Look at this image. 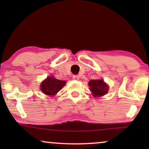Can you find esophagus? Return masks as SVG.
<instances>
[{
    "mask_svg": "<svg viewBox=\"0 0 149 149\" xmlns=\"http://www.w3.org/2000/svg\"><path fill=\"white\" fill-rule=\"evenodd\" d=\"M72 79H74V80H79V77L78 76V75H73L72 76Z\"/></svg>",
    "mask_w": 149,
    "mask_h": 149,
    "instance_id": "esophagus-1",
    "label": "esophagus"
}]
</instances>
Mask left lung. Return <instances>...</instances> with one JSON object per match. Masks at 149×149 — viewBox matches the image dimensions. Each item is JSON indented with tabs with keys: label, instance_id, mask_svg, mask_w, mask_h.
Returning a JSON list of instances; mask_svg holds the SVG:
<instances>
[{
	"label": "left lung",
	"instance_id": "obj_1",
	"mask_svg": "<svg viewBox=\"0 0 149 149\" xmlns=\"http://www.w3.org/2000/svg\"><path fill=\"white\" fill-rule=\"evenodd\" d=\"M90 91L93 93V96H102L105 95L109 90V87L103 80H91L89 82Z\"/></svg>",
	"mask_w": 149,
	"mask_h": 149
}]
</instances>
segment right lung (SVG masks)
<instances>
[{"mask_svg":"<svg viewBox=\"0 0 149 149\" xmlns=\"http://www.w3.org/2000/svg\"><path fill=\"white\" fill-rule=\"evenodd\" d=\"M66 84L64 81H60L53 77H49L40 85L42 93L47 95H55Z\"/></svg>","mask_w":149,"mask_h":149,"instance_id":"obj_1","label":"right lung"}]
</instances>
